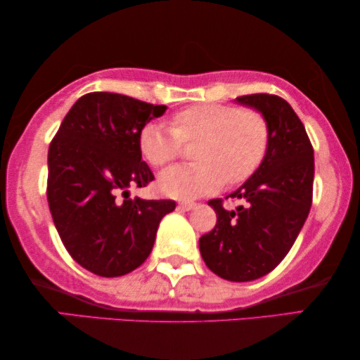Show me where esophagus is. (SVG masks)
<instances>
[{
    "label": "esophagus",
    "mask_w": 360,
    "mask_h": 360,
    "mask_svg": "<svg viewBox=\"0 0 360 360\" xmlns=\"http://www.w3.org/2000/svg\"><path fill=\"white\" fill-rule=\"evenodd\" d=\"M195 206H196L195 201H180V203H179V208H180V210H185V211L193 210Z\"/></svg>",
    "instance_id": "34e87169"
}]
</instances>
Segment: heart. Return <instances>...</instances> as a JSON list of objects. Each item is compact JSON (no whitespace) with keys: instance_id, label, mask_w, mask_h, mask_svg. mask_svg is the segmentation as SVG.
<instances>
[{"instance_id":"1","label":"heart","mask_w":360,"mask_h":360,"mask_svg":"<svg viewBox=\"0 0 360 360\" xmlns=\"http://www.w3.org/2000/svg\"><path fill=\"white\" fill-rule=\"evenodd\" d=\"M191 165H176L159 176L162 193L174 198H196L218 191L226 184L252 176L267 155L270 132L257 111L233 105L203 103L172 117V127L149 122L139 132V150L154 167L180 155L184 142H196Z\"/></svg>"}]
</instances>
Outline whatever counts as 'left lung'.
<instances>
[{
    "label": "left lung",
    "mask_w": 360,
    "mask_h": 360,
    "mask_svg": "<svg viewBox=\"0 0 360 360\" xmlns=\"http://www.w3.org/2000/svg\"><path fill=\"white\" fill-rule=\"evenodd\" d=\"M236 101L265 117L269 150L257 172L229 195L244 206L228 211L221 198L208 201L218 221L200 238V252L218 277L250 282L272 272L298 238L311 208L314 157L303 122L283 98L259 93Z\"/></svg>",
    "instance_id": "1"
}]
</instances>
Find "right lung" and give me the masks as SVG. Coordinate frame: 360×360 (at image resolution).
Here are the masks:
<instances>
[{"instance_id": "obj_1", "label": "right lung", "mask_w": 360, "mask_h": 360, "mask_svg": "<svg viewBox=\"0 0 360 360\" xmlns=\"http://www.w3.org/2000/svg\"><path fill=\"white\" fill-rule=\"evenodd\" d=\"M165 110L117 93H88L70 108L49 147L53 224L73 260L100 277L139 267L162 218L175 210L172 200L129 198L131 186L154 180L142 160L139 132Z\"/></svg>"}]
</instances>
